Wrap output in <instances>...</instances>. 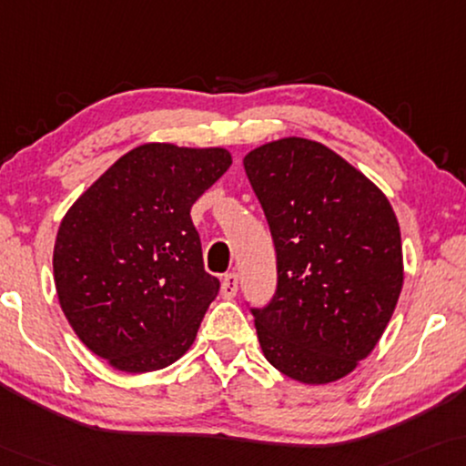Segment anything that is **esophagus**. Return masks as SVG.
<instances>
[{
  "label": "esophagus",
  "mask_w": 466,
  "mask_h": 466,
  "mask_svg": "<svg viewBox=\"0 0 466 466\" xmlns=\"http://www.w3.org/2000/svg\"><path fill=\"white\" fill-rule=\"evenodd\" d=\"M221 293H224V298H234L238 293V274H224V279H221Z\"/></svg>",
  "instance_id": "esophagus-1"
}]
</instances>
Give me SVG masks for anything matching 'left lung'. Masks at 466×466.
<instances>
[{"label":"left lung","instance_id":"left-lung-1","mask_svg":"<svg viewBox=\"0 0 466 466\" xmlns=\"http://www.w3.org/2000/svg\"><path fill=\"white\" fill-rule=\"evenodd\" d=\"M277 248V291L251 308L279 371L327 384L382 338L403 285L401 232L386 196L317 141L289 137L245 158Z\"/></svg>","mask_w":466,"mask_h":466}]
</instances>
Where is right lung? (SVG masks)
<instances>
[{
	"instance_id": "obj_1",
	"label": "right lung",
	"mask_w": 466,
	"mask_h": 466,
	"mask_svg": "<svg viewBox=\"0 0 466 466\" xmlns=\"http://www.w3.org/2000/svg\"><path fill=\"white\" fill-rule=\"evenodd\" d=\"M230 165L221 147L146 143L63 218L58 301L77 338L116 370H162L192 346L219 280L205 270L189 208Z\"/></svg>"
}]
</instances>
